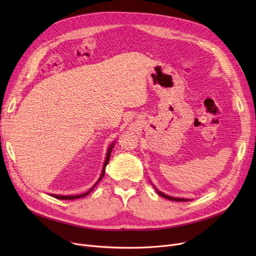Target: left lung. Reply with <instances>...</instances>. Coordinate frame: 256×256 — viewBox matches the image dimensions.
Masks as SVG:
<instances>
[{"label": "left lung", "instance_id": "obj_1", "mask_svg": "<svg viewBox=\"0 0 256 256\" xmlns=\"http://www.w3.org/2000/svg\"><path fill=\"white\" fill-rule=\"evenodd\" d=\"M154 188L156 189V193L158 194V195H160L162 197H164V198H166V199H168V200H172V201H189V200H191V199H188V198H178V197H172V196H169V195H166V194H164L163 192H160V191H158L156 188L154 186Z\"/></svg>", "mask_w": 256, "mask_h": 256}]
</instances>
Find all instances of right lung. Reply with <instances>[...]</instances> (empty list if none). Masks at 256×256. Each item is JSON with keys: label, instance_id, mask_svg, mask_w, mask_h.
I'll use <instances>...</instances> for the list:
<instances>
[{"label": "right lung", "instance_id": "add662e5", "mask_svg": "<svg viewBox=\"0 0 256 256\" xmlns=\"http://www.w3.org/2000/svg\"><path fill=\"white\" fill-rule=\"evenodd\" d=\"M114 144H115V142H113L111 145H110V147L109 148H108V152H106V158H104V166H102V174H100V178H98V180L94 184V186L91 188V189L88 191V192H86V193H84V194H80V195H72V196H64V195H54V194H50V196H52V197H55V198H57V199H61V200H74V199H78V198H82V197H85V196H87L90 192H92L93 191V189L96 186V184L102 180V178H104V171H106V165H108V163H109V160H110V156H111V152H112V150H113V147H114Z\"/></svg>", "mask_w": 256, "mask_h": 256}]
</instances>
